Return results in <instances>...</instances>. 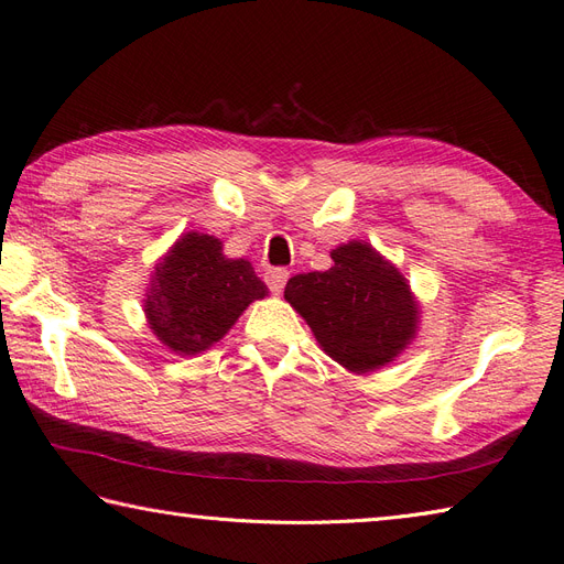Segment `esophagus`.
Instances as JSON below:
<instances>
[{"instance_id":"1","label":"esophagus","mask_w":564,"mask_h":564,"mask_svg":"<svg viewBox=\"0 0 564 564\" xmlns=\"http://www.w3.org/2000/svg\"><path fill=\"white\" fill-rule=\"evenodd\" d=\"M263 280H265V284H268L272 294H280L284 284H286V280H289V270L286 268H268Z\"/></svg>"}]
</instances>
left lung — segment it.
Here are the masks:
<instances>
[{"label":"left lung","instance_id":"obj_1","mask_svg":"<svg viewBox=\"0 0 564 564\" xmlns=\"http://www.w3.org/2000/svg\"><path fill=\"white\" fill-rule=\"evenodd\" d=\"M332 259L329 270L289 280L284 299L338 365L379 369L414 338L419 311L409 284L367 242L338 247Z\"/></svg>","mask_w":564,"mask_h":564}]
</instances>
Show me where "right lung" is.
<instances>
[{"label":"right lung","mask_w":564,"mask_h":564,"mask_svg":"<svg viewBox=\"0 0 564 564\" xmlns=\"http://www.w3.org/2000/svg\"><path fill=\"white\" fill-rule=\"evenodd\" d=\"M265 294L249 261L226 259L212 235L187 232L152 272L145 315L164 346L195 355L224 338L247 305Z\"/></svg>","instance_id":"add662e5"}]
</instances>
